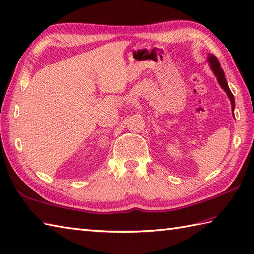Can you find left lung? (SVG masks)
Segmentation results:
<instances>
[{
	"instance_id": "1",
	"label": "left lung",
	"mask_w": 254,
	"mask_h": 254,
	"mask_svg": "<svg viewBox=\"0 0 254 254\" xmlns=\"http://www.w3.org/2000/svg\"><path fill=\"white\" fill-rule=\"evenodd\" d=\"M207 61H209V63H210L211 70H212V72L214 73V75L216 76V80H218L220 86L222 87L225 93H227L228 98L230 99V102H231L232 112H233V111H234V107H236V102H234V96H233V94H232V92L230 91V89H229L228 82H227V80H225L224 73H223L222 68H221L219 60L216 59L215 55L209 54V55H207ZM233 117H234V113H233Z\"/></svg>"
}]
</instances>
